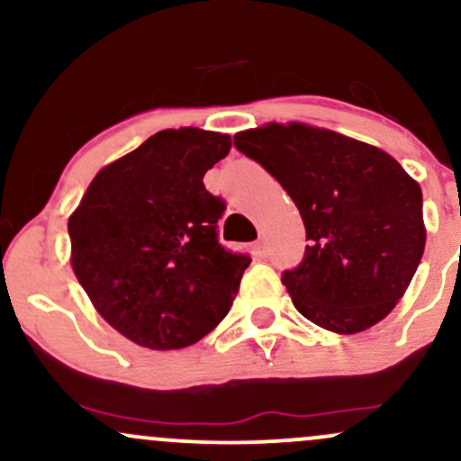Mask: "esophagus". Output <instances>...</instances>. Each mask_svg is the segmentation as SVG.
<instances>
[{
	"label": "esophagus",
	"instance_id": "1",
	"mask_svg": "<svg viewBox=\"0 0 461 461\" xmlns=\"http://www.w3.org/2000/svg\"><path fill=\"white\" fill-rule=\"evenodd\" d=\"M253 251H256V256H264V253H267V247H264V240H258L256 245H253Z\"/></svg>",
	"mask_w": 461,
	"mask_h": 461
}]
</instances>
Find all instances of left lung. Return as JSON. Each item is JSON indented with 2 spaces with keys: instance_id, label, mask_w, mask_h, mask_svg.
<instances>
[{
  "instance_id": "1",
  "label": "left lung",
  "mask_w": 461,
  "mask_h": 461,
  "mask_svg": "<svg viewBox=\"0 0 461 461\" xmlns=\"http://www.w3.org/2000/svg\"><path fill=\"white\" fill-rule=\"evenodd\" d=\"M234 142L282 184L303 219V262L282 277L294 308L333 333L384 321L425 251L416 179L379 147L299 121L238 131Z\"/></svg>"
}]
</instances>
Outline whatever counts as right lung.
<instances>
[{"instance_id":"add662e5","label":"right lung","mask_w":461,"mask_h":461,"mask_svg":"<svg viewBox=\"0 0 461 461\" xmlns=\"http://www.w3.org/2000/svg\"><path fill=\"white\" fill-rule=\"evenodd\" d=\"M230 134L162 130L105 164L68 216L71 267L95 310L136 345L199 342L231 308L249 256L225 251V203L203 186Z\"/></svg>"}]
</instances>
